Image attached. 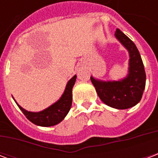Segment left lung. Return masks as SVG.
<instances>
[{
  "mask_svg": "<svg viewBox=\"0 0 158 158\" xmlns=\"http://www.w3.org/2000/svg\"><path fill=\"white\" fill-rule=\"evenodd\" d=\"M115 36L129 52V74L123 80L102 82L90 77L100 99L107 106L117 109H127L135 106L142 97L146 86V72L142 59L135 43L119 29Z\"/></svg>",
  "mask_w": 158,
  "mask_h": 158,
  "instance_id": "left-lung-1",
  "label": "left lung"
}]
</instances>
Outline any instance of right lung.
<instances>
[{"label": "right lung", "instance_id": "right-lung-1", "mask_svg": "<svg viewBox=\"0 0 158 158\" xmlns=\"http://www.w3.org/2000/svg\"><path fill=\"white\" fill-rule=\"evenodd\" d=\"M76 77L77 76L74 75L69 80L68 85L66 86L65 91L58 102H56L53 105L49 106L48 108H46L42 112H40V113L28 112L19 106L18 103H17V105L19 106L23 113L25 115L26 118L29 119L30 122H32L36 125L43 126V127L56 125L63 120V118H65L71 108L72 89L75 84Z\"/></svg>", "mask_w": 158, "mask_h": 158}]
</instances>
